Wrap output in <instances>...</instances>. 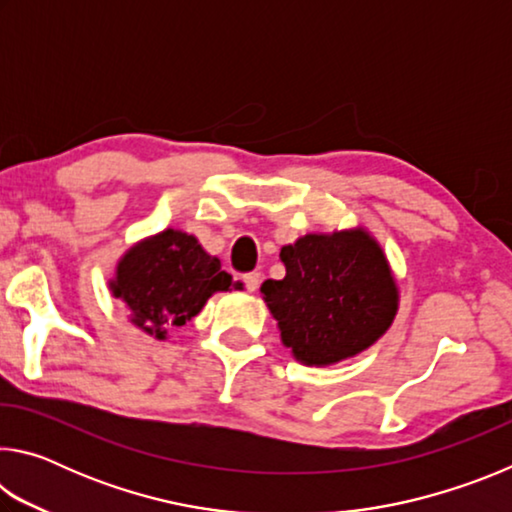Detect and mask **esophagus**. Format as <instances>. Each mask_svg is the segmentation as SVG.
Instances as JSON below:
<instances>
[{"instance_id": "1", "label": "esophagus", "mask_w": 512, "mask_h": 512, "mask_svg": "<svg viewBox=\"0 0 512 512\" xmlns=\"http://www.w3.org/2000/svg\"><path fill=\"white\" fill-rule=\"evenodd\" d=\"M259 282H262V275H259L257 271L244 275V284H246L248 291H257L259 289Z\"/></svg>"}]
</instances>
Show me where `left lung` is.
I'll use <instances>...</instances> for the list:
<instances>
[{"instance_id": "8db88e82", "label": "left lung", "mask_w": 512, "mask_h": 512, "mask_svg": "<svg viewBox=\"0 0 512 512\" xmlns=\"http://www.w3.org/2000/svg\"><path fill=\"white\" fill-rule=\"evenodd\" d=\"M282 280L262 284L282 343L305 366H332L370 348L397 314L395 277L363 228L305 235L284 246Z\"/></svg>"}]
</instances>
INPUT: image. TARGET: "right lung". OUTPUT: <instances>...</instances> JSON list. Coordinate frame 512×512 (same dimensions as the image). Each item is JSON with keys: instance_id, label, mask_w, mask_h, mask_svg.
Listing matches in <instances>:
<instances>
[{"instance_id": "1", "label": "right lung", "mask_w": 512, "mask_h": 512, "mask_svg": "<svg viewBox=\"0 0 512 512\" xmlns=\"http://www.w3.org/2000/svg\"><path fill=\"white\" fill-rule=\"evenodd\" d=\"M110 289L131 309L133 325L164 341L167 329L192 320L212 293L241 289V282H232L196 237L169 228L119 259Z\"/></svg>"}]
</instances>
